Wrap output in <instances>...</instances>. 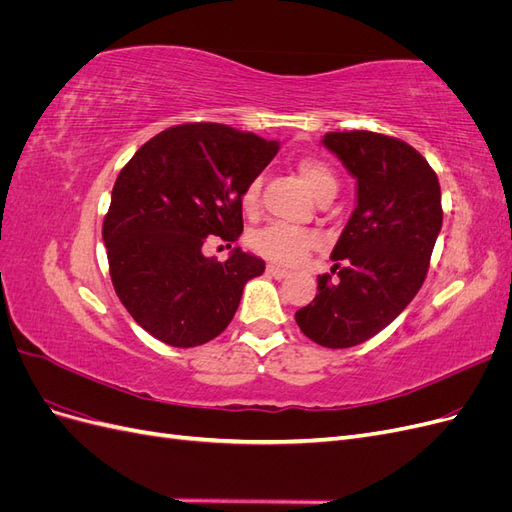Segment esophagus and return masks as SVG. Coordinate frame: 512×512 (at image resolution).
I'll list each match as a JSON object with an SVG mask.
<instances>
[{"label":"esophagus","instance_id":"34e87169","mask_svg":"<svg viewBox=\"0 0 512 512\" xmlns=\"http://www.w3.org/2000/svg\"><path fill=\"white\" fill-rule=\"evenodd\" d=\"M267 273L273 275L275 280H282V277H286L290 271L286 267H280V265H267Z\"/></svg>","mask_w":512,"mask_h":512}]
</instances>
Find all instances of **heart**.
<instances>
[{"label":"heart","instance_id":"heart-1","mask_svg":"<svg viewBox=\"0 0 512 512\" xmlns=\"http://www.w3.org/2000/svg\"><path fill=\"white\" fill-rule=\"evenodd\" d=\"M299 175L305 181L318 200L335 196L337 192V179L333 170L316 160V158H303L297 164ZM258 196H260V179L254 177L245 183L241 192V205L245 211H254L258 207ZM252 250L260 256L269 260L282 262V265H297L305 258L307 252H312L314 247L320 245V235L316 230L309 228H297L288 224H267L252 232L250 237Z\"/></svg>","mask_w":512,"mask_h":512}]
</instances>
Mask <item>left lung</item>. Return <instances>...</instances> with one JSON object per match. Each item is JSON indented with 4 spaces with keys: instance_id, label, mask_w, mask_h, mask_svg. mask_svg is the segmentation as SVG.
<instances>
[{
    "instance_id": "left-lung-1",
    "label": "left lung",
    "mask_w": 512,
    "mask_h": 512,
    "mask_svg": "<svg viewBox=\"0 0 512 512\" xmlns=\"http://www.w3.org/2000/svg\"><path fill=\"white\" fill-rule=\"evenodd\" d=\"M331 149L356 179V207L333 247L335 265L301 307L299 329L324 348L367 342L421 290L442 228L438 175L399 138L367 130L329 132Z\"/></svg>"
}]
</instances>
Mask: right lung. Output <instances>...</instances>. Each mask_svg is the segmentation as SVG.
I'll list each match as a JSON object with an SVG mask.
<instances>
[{
  "label": "right lung",
  "mask_w": 512,
  "mask_h": 512,
  "mask_svg": "<svg viewBox=\"0 0 512 512\" xmlns=\"http://www.w3.org/2000/svg\"><path fill=\"white\" fill-rule=\"evenodd\" d=\"M280 143L222 123H181L156 134L121 168L102 224L108 271L130 316L160 342L192 348L235 316L265 260L232 250L218 262L207 237L237 241L241 192Z\"/></svg>",
  "instance_id": "obj_1"
}]
</instances>
